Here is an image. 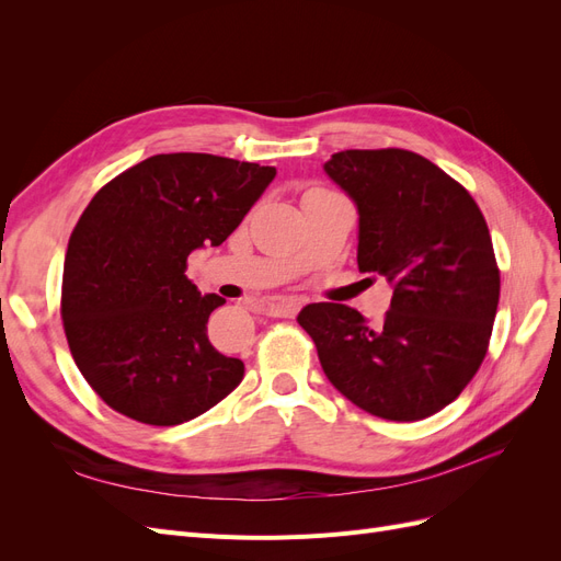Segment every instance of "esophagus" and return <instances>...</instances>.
Returning a JSON list of instances; mask_svg holds the SVG:
<instances>
[{
  "instance_id": "34e87169",
  "label": "esophagus",
  "mask_w": 561,
  "mask_h": 561,
  "mask_svg": "<svg viewBox=\"0 0 561 561\" xmlns=\"http://www.w3.org/2000/svg\"><path fill=\"white\" fill-rule=\"evenodd\" d=\"M264 311H266V316H274V318H293L297 311H299V307H301V301L297 299V297H271V299H266L264 304Z\"/></svg>"
}]
</instances>
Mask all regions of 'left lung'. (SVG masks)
I'll return each mask as SVG.
<instances>
[{"instance_id":"left-lung-1","label":"left lung","mask_w":561,"mask_h":561,"mask_svg":"<svg viewBox=\"0 0 561 561\" xmlns=\"http://www.w3.org/2000/svg\"><path fill=\"white\" fill-rule=\"evenodd\" d=\"M358 208V268L393 299L369 328L346 304L297 316L330 383L360 410L419 421L458 398L480 369L501 276L478 203L443 168L407 149H346L322 165Z\"/></svg>"}]
</instances>
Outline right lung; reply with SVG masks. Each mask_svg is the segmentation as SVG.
Segmentation results:
<instances>
[{"label":"right lung","mask_w":561,"mask_h":561,"mask_svg":"<svg viewBox=\"0 0 561 561\" xmlns=\"http://www.w3.org/2000/svg\"><path fill=\"white\" fill-rule=\"evenodd\" d=\"M274 178V165L180 151L93 196L67 243L60 313L79 371L112 410L178 426L243 381V360L208 342L225 299L201 295L184 271L194 250L229 239Z\"/></svg>","instance_id":"right-lung-1"}]
</instances>
